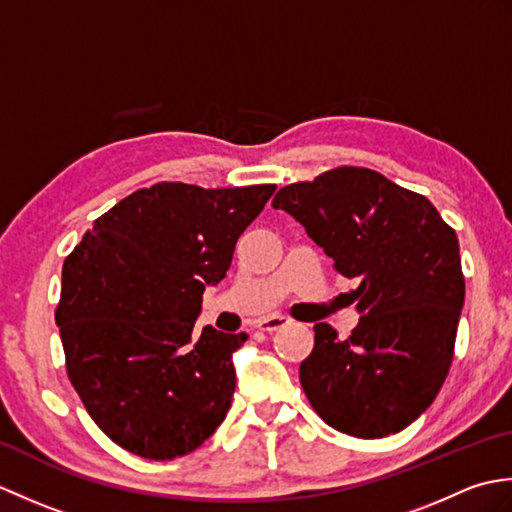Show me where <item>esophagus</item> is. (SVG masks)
<instances>
[{"label":"esophagus","mask_w":512,"mask_h":512,"mask_svg":"<svg viewBox=\"0 0 512 512\" xmlns=\"http://www.w3.org/2000/svg\"><path fill=\"white\" fill-rule=\"evenodd\" d=\"M290 321L286 317H281V314H273V317H266V319H259L257 321V330L262 332H275L279 328H284Z\"/></svg>","instance_id":"obj_1"}]
</instances>
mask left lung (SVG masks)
<instances>
[{
	"instance_id": "left-lung-1",
	"label": "left lung",
	"mask_w": 512,
	"mask_h": 512,
	"mask_svg": "<svg viewBox=\"0 0 512 512\" xmlns=\"http://www.w3.org/2000/svg\"><path fill=\"white\" fill-rule=\"evenodd\" d=\"M273 209L290 213L358 277L363 314L347 339L314 325V347L299 367L312 409L354 438H385L436 400L453 361L464 306L460 244L424 195L365 167H339L279 189Z\"/></svg>"
}]
</instances>
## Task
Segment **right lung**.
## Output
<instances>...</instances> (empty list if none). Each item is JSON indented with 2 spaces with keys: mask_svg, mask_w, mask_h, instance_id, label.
Instances as JSON below:
<instances>
[{
  "mask_svg": "<svg viewBox=\"0 0 512 512\" xmlns=\"http://www.w3.org/2000/svg\"><path fill=\"white\" fill-rule=\"evenodd\" d=\"M275 184L202 189L158 182L94 222L65 257L54 312L70 383L118 447L173 460L220 427L248 339L206 325L202 292L231 268Z\"/></svg>",
  "mask_w": 512,
  "mask_h": 512,
  "instance_id": "obj_1",
  "label": "right lung"
}]
</instances>
